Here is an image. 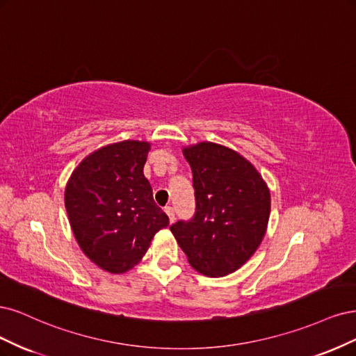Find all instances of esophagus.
Wrapping results in <instances>:
<instances>
[{
	"label": "esophagus",
	"instance_id": "1",
	"mask_svg": "<svg viewBox=\"0 0 356 356\" xmlns=\"http://www.w3.org/2000/svg\"><path fill=\"white\" fill-rule=\"evenodd\" d=\"M164 211H165V214L168 216V219H170V222H175V209L173 207H165L164 209Z\"/></svg>",
	"mask_w": 356,
	"mask_h": 356
}]
</instances>
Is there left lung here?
Listing matches in <instances>:
<instances>
[{
    "instance_id": "1",
    "label": "left lung",
    "mask_w": 356,
    "mask_h": 356,
    "mask_svg": "<svg viewBox=\"0 0 356 356\" xmlns=\"http://www.w3.org/2000/svg\"><path fill=\"white\" fill-rule=\"evenodd\" d=\"M192 170L195 214L170 226L193 269L225 277L254 254L266 232L270 193L232 149L202 142L183 149Z\"/></svg>"
}]
</instances>
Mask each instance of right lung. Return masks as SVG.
Segmentation results:
<instances>
[{
    "label": "right lung",
    "mask_w": 356,
    "mask_h": 356,
    "mask_svg": "<svg viewBox=\"0 0 356 356\" xmlns=\"http://www.w3.org/2000/svg\"><path fill=\"white\" fill-rule=\"evenodd\" d=\"M151 145L124 140L84 158L67 181L65 207L79 247L102 269L122 273L168 226L143 176Z\"/></svg>",
    "instance_id": "obj_1"
}]
</instances>
